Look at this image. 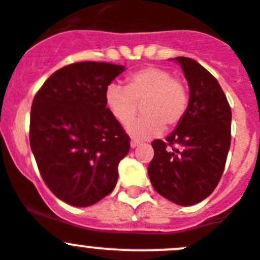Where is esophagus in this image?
Segmentation results:
<instances>
[{
  "instance_id": "obj_1",
  "label": "esophagus",
  "mask_w": 260,
  "mask_h": 260,
  "mask_svg": "<svg viewBox=\"0 0 260 260\" xmlns=\"http://www.w3.org/2000/svg\"><path fill=\"white\" fill-rule=\"evenodd\" d=\"M138 145H140V141H137V140H132V141H131V147H132V149H136Z\"/></svg>"
}]
</instances>
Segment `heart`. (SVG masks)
I'll return each mask as SVG.
<instances>
[{
  "label": "heart",
  "instance_id": "1",
  "mask_svg": "<svg viewBox=\"0 0 260 260\" xmlns=\"http://www.w3.org/2000/svg\"><path fill=\"white\" fill-rule=\"evenodd\" d=\"M105 104L114 118L127 124L141 104L144 115L128 125L137 138H150L163 128H174L188 109V91L183 81L173 77L167 68L150 65L129 73L125 87L111 83L106 87Z\"/></svg>",
  "mask_w": 260,
  "mask_h": 260
}]
</instances>
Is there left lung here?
<instances>
[{
	"label": "left lung",
	"instance_id": "obj_1",
	"mask_svg": "<svg viewBox=\"0 0 260 260\" xmlns=\"http://www.w3.org/2000/svg\"><path fill=\"white\" fill-rule=\"evenodd\" d=\"M190 87L186 115L163 140L152 141L147 167L156 192L188 207L217 187L231 145V108L217 79L190 57H176Z\"/></svg>",
	"mask_w": 260,
	"mask_h": 260
}]
</instances>
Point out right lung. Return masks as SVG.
Returning <instances> with one entry per match:
<instances>
[{
  "mask_svg": "<svg viewBox=\"0 0 260 260\" xmlns=\"http://www.w3.org/2000/svg\"><path fill=\"white\" fill-rule=\"evenodd\" d=\"M123 65L83 61L56 70L33 99L30 149L51 192L89 207L114 190L129 136L105 104Z\"/></svg>",
  "mask_w": 260,
  "mask_h": 260,
  "instance_id": "obj_1",
  "label": "right lung"
}]
</instances>
